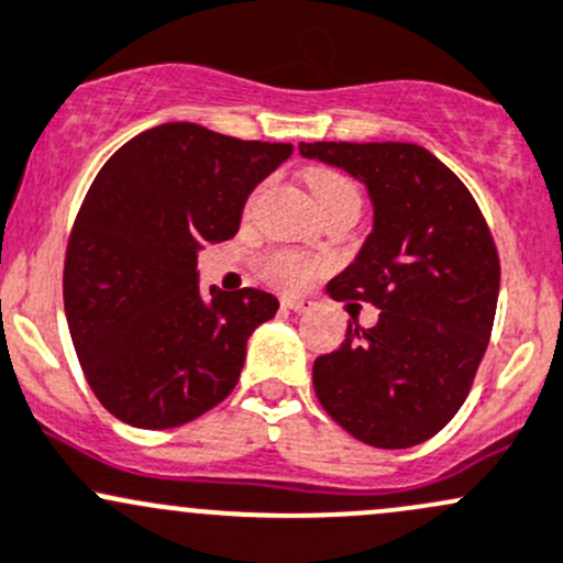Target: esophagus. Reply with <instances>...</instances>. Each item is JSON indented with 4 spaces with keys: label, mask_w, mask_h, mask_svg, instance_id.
<instances>
[{
    "label": "esophagus",
    "mask_w": 563,
    "mask_h": 563,
    "mask_svg": "<svg viewBox=\"0 0 563 563\" xmlns=\"http://www.w3.org/2000/svg\"><path fill=\"white\" fill-rule=\"evenodd\" d=\"M283 307H286V310H291V312H310L312 307V301L310 299H299V297H283Z\"/></svg>",
    "instance_id": "esophagus-1"
}]
</instances>
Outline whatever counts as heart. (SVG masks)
Returning a JSON list of instances; mask_svg holds the SVG:
<instances>
[{
  "label": "heart",
  "instance_id": "heart-1",
  "mask_svg": "<svg viewBox=\"0 0 563 563\" xmlns=\"http://www.w3.org/2000/svg\"><path fill=\"white\" fill-rule=\"evenodd\" d=\"M310 191H312V199H316V205L323 207L334 197H340V194L356 191V188L351 186L347 177L327 173V169H318V173L310 175ZM307 275H310V264H307L301 256H297V253H277V256H272L269 262H266V277L280 283V286H288V288L299 286V283L307 280Z\"/></svg>",
  "mask_w": 563,
  "mask_h": 563
}]
</instances>
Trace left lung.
<instances>
[{"label":"left lung","instance_id":"obj_1","mask_svg":"<svg viewBox=\"0 0 563 563\" xmlns=\"http://www.w3.org/2000/svg\"><path fill=\"white\" fill-rule=\"evenodd\" d=\"M305 158L345 169L372 199V232L331 299L380 310L312 364L323 410L372 448L434 437L470 394L499 299V256L464 183L412 142H299Z\"/></svg>","mask_w":563,"mask_h":563}]
</instances>
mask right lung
Instances as JSON below:
<instances>
[{
	"label": "right lung",
	"mask_w": 563,
	"mask_h": 563,
	"mask_svg": "<svg viewBox=\"0 0 563 563\" xmlns=\"http://www.w3.org/2000/svg\"><path fill=\"white\" fill-rule=\"evenodd\" d=\"M291 153L180 121L99 169L69 236L64 310L88 386L123 423L173 429L232 394L247 340L280 301L202 291L197 258L232 240L253 188Z\"/></svg>",
	"instance_id": "right-lung-1"
}]
</instances>
